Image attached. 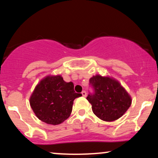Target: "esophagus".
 Masks as SVG:
<instances>
[{"label":"esophagus","instance_id":"obj_1","mask_svg":"<svg viewBox=\"0 0 158 158\" xmlns=\"http://www.w3.org/2000/svg\"><path fill=\"white\" fill-rule=\"evenodd\" d=\"M82 95H83V97H85L86 96H87V94H86V92L85 91V90H83V91H82Z\"/></svg>","mask_w":158,"mask_h":158}]
</instances>
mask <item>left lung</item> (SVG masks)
Listing matches in <instances>:
<instances>
[{"mask_svg":"<svg viewBox=\"0 0 158 158\" xmlns=\"http://www.w3.org/2000/svg\"><path fill=\"white\" fill-rule=\"evenodd\" d=\"M90 84L94 89L87 100L94 114L105 122H113L124 115L131 104V98L121 83L113 77L94 75Z\"/></svg>","mask_w":158,"mask_h":158,"instance_id":"left-lung-1","label":"left lung"}]
</instances>
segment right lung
Returning <instances> with one entry per match:
<instances>
[{
	"instance_id": "right-lung-1",
	"label": "right lung",
	"mask_w": 158,
	"mask_h": 158,
	"mask_svg": "<svg viewBox=\"0 0 158 158\" xmlns=\"http://www.w3.org/2000/svg\"><path fill=\"white\" fill-rule=\"evenodd\" d=\"M81 96L75 92L72 82L67 83L60 75H47L36 85L29 103L39 119L57 125L70 116L73 101Z\"/></svg>"
}]
</instances>
